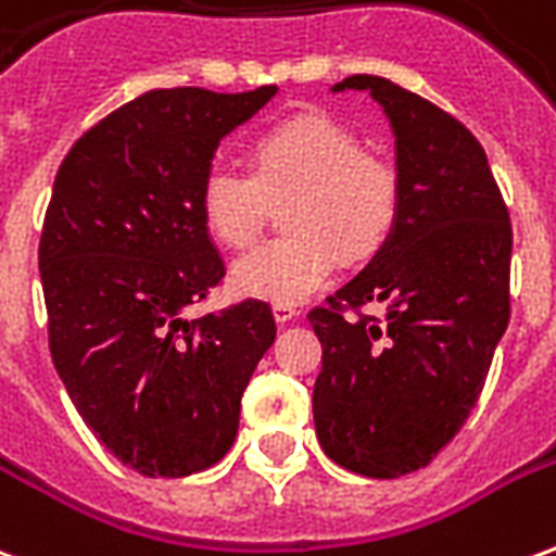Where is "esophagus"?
<instances>
[{
  "instance_id": "34e87169",
  "label": "esophagus",
  "mask_w": 556,
  "mask_h": 556,
  "mask_svg": "<svg viewBox=\"0 0 556 556\" xmlns=\"http://www.w3.org/2000/svg\"><path fill=\"white\" fill-rule=\"evenodd\" d=\"M274 315H277L279 325H286V321H294L301 315V309L294 303H274Z\"/></svg>"
}]
</instances>
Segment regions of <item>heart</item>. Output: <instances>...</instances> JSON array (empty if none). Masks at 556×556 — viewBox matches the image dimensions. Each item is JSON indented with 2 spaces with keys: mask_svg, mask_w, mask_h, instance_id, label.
<instances>
[{
  "mask_svg": "<svg viewBox=\"0 0 556 556\" xmlns=\"http://www.w3.org/2000/svg\"><path fill=\"white\" fill-rule=\"evenodd\" d=\"M289 195V238L258 247L231 270L241 294L303 301L342 258L369 262L399 217L393 163L363 151L351 127L321 113L294 115L258 134L250 142V172L211 166L199 184V211L214 241L247 250L265 229L267 202Z\"/></svg>",
  "mask_w": 556,
  "mask_h": 556,
  "instance_id": "obj_1",
  "label": "heart"
}]
</instances>
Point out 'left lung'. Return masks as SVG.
Here are the masks:
<instances>
[{
  "mask_svg": "<svg viewBox=\"0 0 556 556\" xmlns=\"http://www.w3.org/2000/svg\"><path fill=\"white\" fill-rule=\"evenodd\" d=\"M396 134L399 217L372 265L309 309L321 342L313 414L345 470L396 479L462 431L509 325L513 223L485 151L458 118L372 74ZM384 302L381 323L365 313Z\"/></svg>",
  "mask_w": 556,
  "mask_h": 556,
  "instance_id": "1",
  "label": "left lung"
}]
</instances>
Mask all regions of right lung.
<instances>
[{"mask_svg": "<svg viewBox=\"0 0 556 556\" xmlns=\"http://www.w3.org/2000/svg\"><path fill=\"white\" fill-rule=\"evenodd\" d=\"M274 91L151 89L89 127L55 175L38 247L50 354L86 426L142 477L229 453L277 337L255 298L184 315L226 277L199 184L219 139Z\"/></svg>", "mask_w": 556, "mask_h": 556, "instance_id": "obj_1", "label": "right lung"}]
</instances>
